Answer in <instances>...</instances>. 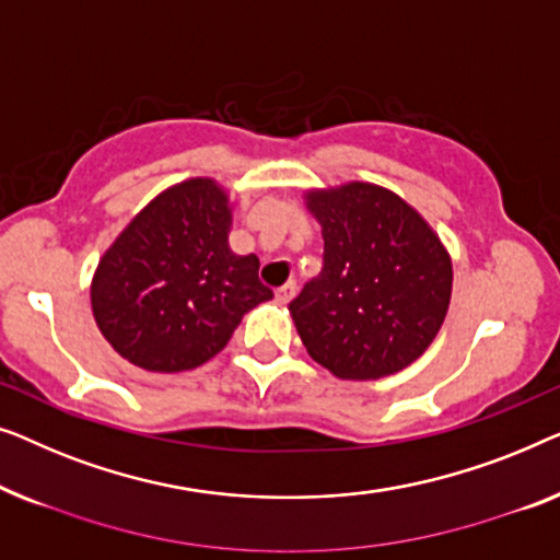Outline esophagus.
<instances>
[{
    "label": "esophagus",
    "mask_w": 560,
    "mask_h": 560,
    "mask_svg": "<svg viewBox=\"0 0 560 560\" xmlns=\"http://www.w3.org/2000/svg\"><path fill=\"white\" fill-rule=\"evenodd\" d=\"M294 296H296V281H289V283H283L281 289H277V302H281V304L291 302Z\"/></svg>",
    "instance_id": "34e87169"
}]
</instances>
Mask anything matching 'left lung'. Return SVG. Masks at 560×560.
Instances as JSON below:
<instances>
[{
  "label": "left lung",
  "mask_w": 560,
  "mask_h": 560,
  "mask_svg": "<svg viewBox=\"0 0 560 560\" xmlns=\"http://www.w3.org/2000/svg\"><path fill=\"white\" fill-rule=\"evenodd\" d=\"M322 225L319 277L289 304L306 352L345 381L419 360L446 317L452 261L427 220L368 183L306 195Z\"/></svg>",
  "instance_id": "1"
}]
</instances>
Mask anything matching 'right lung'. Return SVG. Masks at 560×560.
I'll list each match as a JSON object with an SVG mask.
<instances>
[{
  "label": "right lung",
  "instance_id": "1",
  "mask_svg": "<svg viewBox=\"0 0 560 560\" xmlns=\"http://www.w3.org/2000/svg\"><path fill=\"white\" fill-rule=\"evenodd\" d=\"M228 231V195L208 177L170 187L126 225L91 287L96 325L121 358L152 373L192 370L269 302L261 264L235 256Z\"/></svg>",
  "mask_w": 560,
  "mask_h": 560
}]
</instances>
